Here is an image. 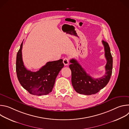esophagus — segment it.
<instances>
[{
    "instance_id": "obj_1",
    "label": "esophagus",
    "mask_w": 129,
    "mask_h": 129,
    "mask_svg": "<svg viewBox=\"0 0 129 129\" xmlns=\"http://www.w3.org/2000/svg\"><path fill=\"white\" fill-rule=\"evenodd\" d=\"M69 59H68V58H64V59H63V63H64V64L65 66L68 65V64H69Z\"/></svg>"
}]
</instances>
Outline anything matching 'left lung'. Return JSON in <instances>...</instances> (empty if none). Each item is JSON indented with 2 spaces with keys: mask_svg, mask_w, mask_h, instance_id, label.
<instances>
[{
  "mask_svg": "<svg viewBox=\"0 0 129 129\" xmlns=\"http://www.w3.org/2000/svg\"><path fill=\"white\" fill-rule=\"evenodd\" d=\"M104 46L105 56L107 60L105 66L106 73L103 77L94 79L86 73L78 62L72 59L70 60L71 63L69 68L71 71L72 85L77 92L84 95H92L98 93L104 88L108 83L111 78L112 67L113 58L108 43L102 41Z\"/></svg>",
  "mask_w": 129,
  "mask_h": 129,
  "instance_id": "left-lung-1",
  "label": "left lung"
}]
</instances>
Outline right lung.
I'll return each mask as SVG.
<instances>
[{
	"label": "right lung",
	"instance_id": "right-lung-1",
	"mask_svg": "<svg viewBox=\"0 0 129 129\" xmlns=\"http://www.w3.org/2000/svg\"><path fill=\"white\" fill-rule=\"evenodd\" d=\"M23 42L16 57L17 76L21 85L30 94L46 95L52 91L55 81L64 67L63 60L47 62L38 71L33 72L24 66L22 57Z\"/></svg>",
	"mask_w": 129,
	"mask_h": 129
}]
</instances>
